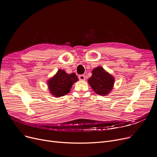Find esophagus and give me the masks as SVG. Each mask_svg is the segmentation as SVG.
<instances>
[{"label": "esophagus", "mask_w": 157, "mask_h": 157, "mask_svg": "<svg viewBox=\"0 0 157 157\" xmlns=\"http://www.w3.org/2000/svg\"><path fill=\"white\" fill-rule=\"evenodd\" d=\"M78 78H79V79L81 80V81H85V75H83V74H82V75H79L78 76Z\"/></svg>", "instance_id": "esophagus-1"}]
</instances>
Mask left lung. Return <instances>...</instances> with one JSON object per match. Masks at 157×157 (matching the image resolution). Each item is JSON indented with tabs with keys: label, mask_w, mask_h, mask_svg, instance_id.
Here are the masks:
<instances>
[{
	"label": "left lung",
	"mask_w": 157,
	"mask_h": 157,
	"mask_svg": "<svg viewBox=\"0 0 157 157\" xmlns=\"http://www.w3.org/2000/svg\"><path fill=\"white\" fill-rule=\"evenodd\" d=\"M88 82L97 94L105 96L111 92L114 78L102 67H97L93 69L92 76L88 79Z\"/></svg>",
	"instance_id": "left-lung-1"
}]
</instances>
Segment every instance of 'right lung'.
<instances>
[{
  "label": "right lung",
  "instance_id": "add662e5",
  "mask_svg": "<svg viewBox=\"0 0 157 157\" xmlns=\"http://www.w3.org/2000/svg\"><path fill=\"white\" fill-rule=\"evenodd\" d=\"M74 73L67 74L65 71L59 69L55 75L48 81L49 90L52 95L59 97L69 93L72 85L78 81Z\"/></svg>",
  "mask_w": 157,
  "mask_h": 157
}]
</instances>
